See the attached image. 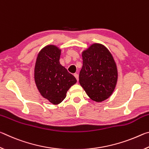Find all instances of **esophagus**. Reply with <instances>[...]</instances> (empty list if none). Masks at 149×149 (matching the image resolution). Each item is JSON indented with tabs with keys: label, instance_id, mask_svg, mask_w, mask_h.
<instances>
[{
	"label": "esophagus",
	"instance_id": "obj_1",
	"mask_svg": "<svg viewBox=\"0 0 149 149\" xmlns=\"http://www.w3.org/2000/svg\"><path fill=\"white\" fill-rule=\"evenodd\" d=\"M74 76L75 78H76V79L78 81H79V75H78L77 73H75V74H74Z\"/></svg>",
	"mask_w": 149,
	"mask_h": 149
}]
</instances>
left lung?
I'll return each mask as SVG.
<instances>
[{"label":"left lung","mask_w":149,"mask_h":149,"mask_svg":"<svg viewBox=\"0 0 149 149\" xmlns=\"http://www.w3.org/2000/svg\"><path fill=\"white\" fill-rule=\"evenodd\" d=\"M83 66L79 81L87 95L102 102L112 94L118 79L116 64L107 48L93 44L82 54Z\"/></svg>","instance_id":"obj_1"}]
</instances>
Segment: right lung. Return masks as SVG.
I'll list each match as a JSON object with an SVG mask.
<instances>
[{"mask_svg": "<svg viewBox=\"0 0 149 149\" xmlns=\"http://www.w3.org/2000/svg\"><path fill=\"white\" fill-rule=\"evenodd\" d=\"M61 50L48 45L38 54L35 67V81L41 95L53 104L65 98L66 93L77 82L75 77L60 64Z\"/></svg>", "mask_w": 149, "mask_h": 149, "instance_id": "right-lung-1", "label": "right lung"}]
</instances>
